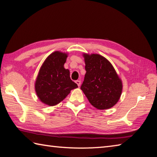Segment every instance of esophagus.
<instances>
[{
    "label": "esophagus",
    "mask_w": 157,
    "mask_h": 157,
    "mask_svg": "<svg viewBox=\"0 0 157 157\" xmlns=\"http://www.w3.org/2000/svg\"><path fill=\"white\" fill-rule=\"evenodd\" d=\"M75 83L78 84V86H80V84H81V81L80 80H76Z\"/></svg>",
    "instance_id": "esophagus-1"
}]
</instances>
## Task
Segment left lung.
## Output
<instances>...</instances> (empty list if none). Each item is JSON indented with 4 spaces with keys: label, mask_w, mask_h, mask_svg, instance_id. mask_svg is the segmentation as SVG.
I'll return each mask as SVG.
<instances>
[{
    "label": "left lung",
    "mask_w": 157,
    "mask_h": 157,
    "mask_svg": "<svg viewBox=\"0 0 157 157\" xmlns=\"http://www.w3.org/2000/svg\"><path fill=\"white\" fill-rule=\"evenodd\" d=\"M85 74L81 89L91 105L99 110L112 108L122 92V82L110 62L99 54L84 53Z\"/></svg>",
    "instance_id": "left-lung-1"
}]
</instances>
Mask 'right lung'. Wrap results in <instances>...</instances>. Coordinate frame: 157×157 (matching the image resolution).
<instances>
[{"mask_svg": "<svg viewBox=\"0 0 157 157\" xmlns=\"http://www.w3.org/2000/svg\"><path fill=\"white\" fill-rule=\"evenodd\" d=\"M67 56V53L55 51L47 57L39 71L36 93L40 100L48 106L59 104L71 90L78 87L71 79L69 70L64 67Z\"/></svg>", "mask_w": 157, "mask_h": 157, "instance_id": "add662e5", "label": "right lung"}]
</instances>
